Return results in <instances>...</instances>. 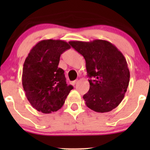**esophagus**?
Here are the masks:
<instances>
[{"mask_svg":"<svg viewBox=\"0 0 150 150\" xmlns=\"http://www.w3.org/2000/svg\"><path fill=\"white\" fill-rule=\"evenodd\" d=\"M77 83H78V80H76V81H72V82H71V84L72 85V86H75V84Z\"/></svg>","mask_w":150,"mask_h":150,"instance_id":"obj_1","label":"esophagus"}]
</instances>
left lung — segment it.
Returning a JSON list of instances; mask_svg holds the SVG:
<instances>
[{
  "label": "left lung",
  "instance_id": "8db88e82",
  "mask_svg": "<svg viewBox=\"0 0 150 150\" xmlns=\"http://www.w3.org/2000/svg\"><path fill=\"white\" fill-rule=\"evenodd\" d=\"M84 57L90 88L83 96L88 108L107 112L123 99L130 81V72L123 54L112 43L104 40L69 41Z\"/></svg>",
  "mask_w": 150,
  "mask_h": 150
}]
</instances>
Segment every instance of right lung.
Segmentation results:
<instances>
[{"mask_svg":"<svg viewBox=\"0 0 150 150\" xmlns=\"http://www.w3.org/2000/svg\"><path fill=\"white\" fill-rule=\"evenodd\" d=\"M70 46L64 40H43L30 50L22 69V86L30 104L38 111L59 110L73 88L67 86L64 71L58 67L60 56Z\"/></svg>","mask_w":150,"mask_h":150,"instance_id":"right-lung-1","label":"right lung"}]
</instances>
